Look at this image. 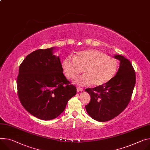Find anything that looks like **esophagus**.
Returning <instances> with one entry per match:
<instances>
[{
	"label": "esophagus",
	"instance_id": "obj_1",
	"mask_svg": "<svg viewBox=\"0 0 150 150\" xmlns=\"http://www.w3.org/2000/svg\"><path fill=\"white\" fill-rule=\"evenodd\" d=\"M83 90V89L82 88H80V87H77L76 88V91L77 92H79V91H82Z\"/></svg>",
	"mask_w": 150,
	"mask_h": 150
}]
</instances>
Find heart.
I'll return each instance as SVG.
<instances>
[{"instance_id": "b5f03b06", "label": "heart", "mask_w": 150, "mask_h": 150, "mask_svg": "<svg viewBox=\"0 0 150 150\" xmlns=\"http://www.w3.org/2000/svg\"><path fill=\"white\" fill-rule=\"evenodd\" d=\"M62 67L68 79L76 77L82 72L84 74L74 79V82L81 86L91 83L95 86L106 84L115 76L118 68V60L106 53L94 49L81 51L76 56L69 55L62 62Z\"/></svg>"}]
</instances>
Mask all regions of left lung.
Segmentation results:
<instances>
[{"instance_id":"left-lung-1","label":"left lung","mask_w":150,"mask_h":150,"mask_svg":"<svg viewBox=\"0 0 150 150\" xmlns=\"http://www.w3.org/2000/svg\"><path fill=\"white\" fill-rule=\"evenodd\" d=\"M114 57L120 62L115 76L105 84L85 90L91 96L86 111L92 118L100 122L111 120L125 110L136 83L135 72L130 62L122 56Z\"/></svg>"}]
</instances>
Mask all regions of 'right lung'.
Listing matches in <instances>:
<instances>
[{"label": "right lung", "mask_w": 150, "mask_h": 150, "mask_svg": "<svg viewBox=\"0 0 150 150\" xmlns=\"http://www.w3.org/2000/svg\"><path fill=\"white\" fill-rule=\"evenodd\" d=\"M52 47L37 50L21 63L17 79L18 96L23 107L35 117L50 120L60 115L76 94L63 74L59 56Z\"/></svg>", "instance_id": "1"}]
</instances>
